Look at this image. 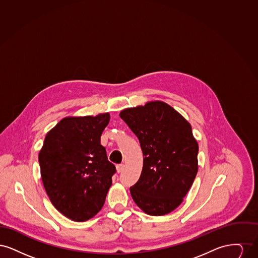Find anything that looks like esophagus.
Masks as SVG:
<instances>
[{
	"label": "esophagus",
	"mask_w": 258,
	"mask_h": 258,
	"mask_svg": "<svg viewBox=\"0 0 258 258\" xmlns=\"http://www.w3.org/2000/svg\"><path fill=\"white\" fill-rule=\"evenodd\" d=\"M123 167H124V164H123V163H121V164H117V165H116L117 172H118V173H120V172L123 171Z\"/></svg>",
	"instance_id": "34e87169"
}]
</instances>
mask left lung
Returning <instances> with one entry per match:
<instances>
[{
    "mask_svg": "<svg viewBox=\"0 0 258 258\" xmlns=\"http://www.w3.org/2000/svg\"><path fill=\"white\" fill-rule=\"evenodd\" d=\"M120 117L133 131L143 153L139 180L131 186L136 205L151 216L177 208L197 176L198 144L184 117L162 101L126 108Z\"/></svg>",
    "mask_w": 258,
    "mask_h": 258,
    "instance_id": "obj_1",
    "label": "left lung"
}]
</instances>
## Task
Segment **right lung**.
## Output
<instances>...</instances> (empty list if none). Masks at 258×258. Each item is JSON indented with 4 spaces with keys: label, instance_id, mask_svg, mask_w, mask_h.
<instances>
[{
    "label": "right lung",
    "instance_id": "add662e5",
    "mask_svg": "<svg viewBox=\"0 0 258 258\" xmlns=\"http://www.w3.org/2000/svg\"><path fill=\"white\" fill-rule=\"evenodd\" d=\"M109 120V113L63 118L46 135L39 152L41 179L50 201L72 221L96 216L112 184L116 167L100 144Z\"/></svg>",
    "mask_w": 258,
    "mask_h": 258
}]
</instances>
